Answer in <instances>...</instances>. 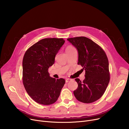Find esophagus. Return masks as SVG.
Returning <instances> with one entry per match:
<instances>
[{"instance_id":"esophagus-1","label":"esophagus","mask_w":129,"mask_h":129,"mask_svg":"<svg viewBox=\"0 0 129 129\" xmlns=\"http://www.w3.org/2000/svg\"><path fill=\"white\" fill-rule=\"evenodd\" d=\"M71 81H72V79H71L67 78V79H66L65 82H66V83H68V82H71Z\"/></svg>"}]
</instances>
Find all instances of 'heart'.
<instances>
[{
  "label": "heart",
  "instance_id": "1",
  "mask_svg": "<svg viewBox=\"0 0 129 129\" xmlns=\"http://www.w3.org/2000/svg\"><path fill=\"white\" fill-rule=\"evenodd\" d=\"M75 49L72 46H68L66 49V51L68 52V51H72L73 50H75Z\"/></svg>",
  "mask_w": 129,
  "mask_h": 129
}]
</instances>
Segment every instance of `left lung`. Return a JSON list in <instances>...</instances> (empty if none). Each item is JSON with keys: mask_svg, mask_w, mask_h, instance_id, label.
<instances>
[{"mask_svg": "<svg viewBox=\"0 0 129 129\" xmlns=\"http://www.w3.org/2000/svg\"><path fill=\"white\" fill-rule=\"evenodd\" d=\"M77 49L78 64L85 71L83 82L76 78L78 84L74 91L76 98L80 102L89 104L100 98L109 83V62L104 51L98 44L84 37L67 39Z\"/></svg>", "mask_w": 129, "mask_h": 129, "instance_id": "obj_1", "label": "left lung"}]
</instances>
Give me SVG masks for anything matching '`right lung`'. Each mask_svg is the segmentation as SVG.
<instances>
[{
    "label": "right lung",
    "instance_id": "obj_1",
    "mask_svg": "<svg viewBox=\"0 0 129 129\" xmlns=\"http://www.w3.org/2000/svg\"><path fill=\"white\" fill-rule=\"evenodd\" d=\"M64 43L63 39H43L31 46L24 54L23 85L31 98L39 104L50 105L56 102L65 83L63 78L51 77L48 72Z\"/></svg>",
    "mask_w": 129,
    "mask_h": 129
}]
</instances>
